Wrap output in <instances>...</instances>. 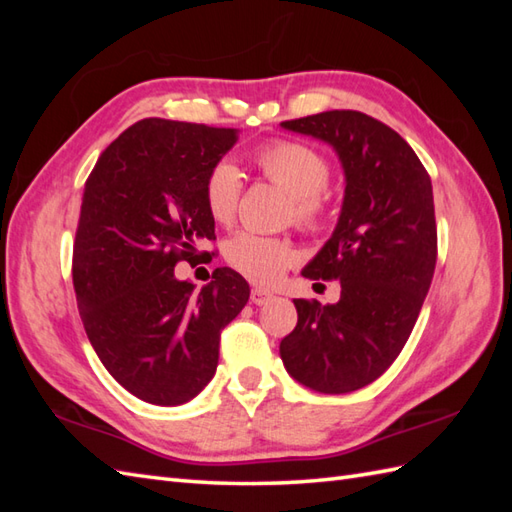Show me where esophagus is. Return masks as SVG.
I'll use <instances>...</instances> for the list:
<instances>
[{
	"label": "esophagus",
	"mask_w": 512,
	"mask_h": 512,
	"mask_svg": "<svg viewBox=\"0 0 512 512\" xmlns=\"http://www.w3.org/2000/svg\"><path fill=\"white\" fill-rule=\"evenodd\" d=\"M273 299L275 297L270 295V292L264 290V288H253V292H250V301H253L255 306H266V303H270Z\"/></svg>",
	"instance_id": "1"
}]
</instances>
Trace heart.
<instances>
[{"mask_svg":"<svg viewBox=\"0 0 512 512\" xmlns=\"http://www.w3.org/2000/svg\"><path fill=\"white\" fill-rule=\"evenodd\" d=\"M255 165L264 176L290 195L288 217L301 228L317 231L330 209L325 184L330 162L319 149L299 140H273L255 151ZM242 173L231 160H217L204 178V204L215 222L228 224L235 217ZM224 259L253 284L270 286L297 262L295 244L286 237L242 231L224 244Z\"/></svg>","mask_w":512,"mask_h":512,"instance_id":"b5f03b06","label":"heart"}]
</instances>
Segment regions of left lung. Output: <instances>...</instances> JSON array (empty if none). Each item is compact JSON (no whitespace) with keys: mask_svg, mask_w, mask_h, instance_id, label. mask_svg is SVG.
Returning <instances> with one entry per match:
<instances>
[{"mask_svg":"<svg viewBox=\"0 0 512 512\" xmlns=\"http://www.w3.org/2000/svg\"><path fill=\"white\" fill-rule=\"evenodd\" d=\"M281 127L336 151L345 195L332 237L301 270L339 279L341 299H295L297 328L279 354L297 383L350 394L396 361L429 292L438 257L431 178L405 138L363 112H321Z\"/></svg>","mask_w":512,"mask_h":512,"instance_id":"1","label":"left lung"}]
</instances>
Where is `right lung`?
Listing matches in <instances>:
<instances>
[{
	"label": "right lung",
	"instance_id": "1",
	"mask_svg": "<svg viewBox=\"0 0 512 512\" xmlns=\"http://www.w3.org/2000/svg\"><path fill=\"white\" fill-rule=\"evenodd\" d=\"M237 129L145 118L96 160L74 239L76 303L96 356L129 394L184 405L209 385L220 332L250 297L246 279L215 268L198 292L173 273L215 239L204 178Z\"/></svg>",
	"mask_w": 512,
	"mask_h": 512
}]
</instances>
